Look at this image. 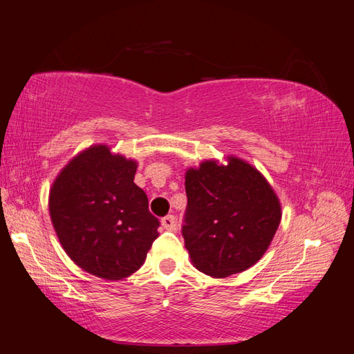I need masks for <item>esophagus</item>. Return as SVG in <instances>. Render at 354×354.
<instances>
[{
	"instance_id": "1",
	"label": "esophagus",
	"mask_w": 354,
	"mask_h": 354,
	"mask_svg": "<svg viewBox=\"0 0 354 354\" xmlns=\"http://www.w3.org/2000/svg\"><path fill=\"white\" fill-rule=\"evenodd\" d=\"M162 227L167 230H176V217L174 216H167L162 218Z\"/></svg>"
}]
</instances>
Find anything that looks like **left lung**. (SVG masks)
Segmentation results:
<instances>
[{
	"label": "left lung",
	"mask_w": 354,
	"mask_h": 354,
	"mask_svg": "<svg viewBox=\"0 0 354 354\" xmlns=\"http://www.w3.org/2000/svg\"><path fill=\"white\" fill-rule=\"evenodd\" d=\"M187 208L181 227L196 269L227 277L250 269L273 241L281 202L259 169L236 156L203 160L186 171Z\"/></svg>",
	"instance_id": "left-lung-1"
}]
</instances>
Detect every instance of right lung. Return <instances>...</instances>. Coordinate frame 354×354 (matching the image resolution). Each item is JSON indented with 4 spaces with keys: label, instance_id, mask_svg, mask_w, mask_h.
Instances as JSON below:
<instances>
[{
    "label": "right lung",
    "instance_id": "1",
    "mask_svg": "<svg viewBox=\"0 0 354 354\" xmlns=\"http://www.w3.org/2000/svg\"><path fill=\"white\" fill-rule=\"evenodd\" d=\"M136 171V160L94 145L71 159L50 189V217L63 250L106 281L140 269L159 234Z\"/></svg>",
    "mask_w": 354,
    "mask_h": 354
}]
</instances>
